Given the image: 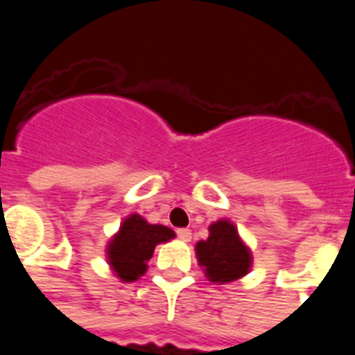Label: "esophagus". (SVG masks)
<instances>
[{
	"label": "esophagus",
	"instance_id": "esophagus-1",
	"mask_svg": "<svg viewBox=\"0 0 355 355\" xmlns=\"http://www.w3.org/2000/svg\"><path fill=\"white\" fill-rule=\"evenodd\" d=\"M175 234H178V238H180L181 241H190V240H192V231H190V229L181 227V229H178V231H175Z\"/></svg>",
	"mask_w": 355,
	"mask_h": 355
}]
</instances>
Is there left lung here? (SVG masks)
<instances>
[{
  "label": "left lung",
  "mask_w": 355,
  "mask_h": 355,
  "mask_svg": "<svg viewBox=\"0 0 355 355\" xmlns=\"http://www.w3.org/2000/svg\"><path fill=\"white\" fill-rule=\"evenodd\" d=\"M196 254L211 283L236 281L249 272L252 263L250 250L229 220H218L209 225V236L197 243Z\"/></svg>",
  "instance_id": "8db88e82"
}]
</instances>
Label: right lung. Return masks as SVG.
<instances>
[{
  "mask_svg": "<svg viewBox=\"0 0 355 355\" xmlns=\"http://www.w3.org/2000/svg\"><path fill=\"white\" fill-rule=\"evenodd\" d=\"M174 236L167 225L147 224L137 213L130 215L106 249L112 270L124 283H133L146 274V263L153 258L155 247Z\"/></svg>",
  "mask_w": 355,
  "mask_h": 355,
  "instance_id": "obj_1",
  "label": "right lung"
}]
</instances>
